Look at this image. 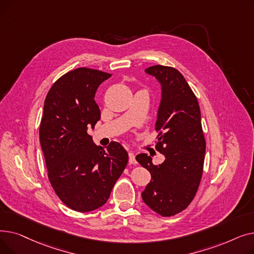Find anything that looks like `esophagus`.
<instances>
[{
  "mask_svg": "<svg viewBox=\"0 0 254 254\" xmlns=\"http://www.w3.org/2000/svg\"><path fill=\"white\" fill-rule=\"evenodd\" d=\"M128 162H129L130 165H136V164H137L134 152H131V151L128 152Z\"/></svg>",
  "mask_w": 254,
  "mask_h": 254,
  "instance_id": "34e87169",
  "label": "esophagus"
}]
</instances>
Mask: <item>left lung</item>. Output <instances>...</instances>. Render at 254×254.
<instances>
[{
  "mask_svg": "<svg viewBox=\"0 0 254 254\" xmlns=\"http://www.w3.org/2000/svg\"><path fill=\"white\" fill-rule=\"evenodd\" d=\"M145 72L162 85L155 149L165 155V162L156 166L146 153L136 156L137 162L151 174L142 198L157 214L173 216L189 207L202 179L206 141L201 110L195 95L178 70L156 64Z\"/></svg>",
  "mask_w": 254,
  "mask_h": 254,
  "instance_id": "obj_1",
  "label": "left lung"
}]
</instances>
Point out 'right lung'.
I'll return each instance as SVG.
<instances>
[{
  "instance_id": "1",
  "label": "right lung",
  "mask_w": 254,
  "mask_h": 254,
  "mask_svg": "<svg viewBox=\"0 0 254 254\" xmlns=\"http://www.w3.org/2000/svg\"><path fill=\"white\" fill-rule=\"evenodd\" d=\"M109 77L99 70L75 69L52 84L44 103L39 136L48 179L61 201L78 212L108 201L128 161L118 142L104 149L87 134L101 118L96 91Z\"/></svg>"
}]
</instances>
